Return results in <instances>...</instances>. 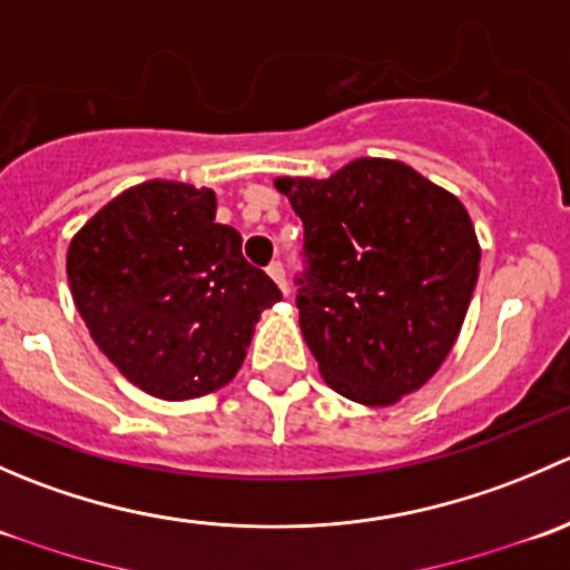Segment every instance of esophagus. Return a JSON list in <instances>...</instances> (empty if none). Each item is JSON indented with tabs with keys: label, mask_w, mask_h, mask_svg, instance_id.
I'll return each instance as SVG.
<instances>
[{
	"label": "esophagus",
	"mask_w": 570,
	"mask_h": 570,
	"mask_svg": "<svg viewBox=\"0 0 570 570\" xmlns=\"http://www.w3.org/2000/svg\"><path fill=\"white\" fill-rule=\"evenodd\" d=\"M267 273H269V278H273L275 284H278L281 289L286 292V273H284V264H281V262H273V264H269V267H267Z\"/></svg>",
	"instance_id": "34e87169"
}]
</instances>
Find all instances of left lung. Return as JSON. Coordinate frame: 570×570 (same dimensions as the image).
<instances>
[{"label":"left lung","mask_w":570,"mask_h":570,"mask_svg":"<svg viewBox=\"0 0 570 570\" xmlns=\"http://www.w3.org/2000/svg\"><path fill=\"white\" fill-rule=\"evenodd\" d=\"M303 220L301 331L327 386L370 407L422 389L450 355L480 275L465 206L396 159L275 178Z\"/></svg>","instance_id":"left-lung-1"}]
</instances>
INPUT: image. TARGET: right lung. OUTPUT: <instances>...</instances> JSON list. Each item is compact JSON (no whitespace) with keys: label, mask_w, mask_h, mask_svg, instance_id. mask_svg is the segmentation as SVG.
Segmentation results:
<instances>
[{"label":"right lung","mask_w":570,"mask_h":570,"mask_svg":"<svg viewBox=\"0 0 570 570\" xmlns=\"http://www.w3.org/2000/svg\"><path fill=\"white\" fill-rule=\"evenodd\" d=\"M215 212L212 189L154 178L109 200L68 245V284L90 336L159 400L232 383L258 317L281 301Z\"/></svg>","instance_id":"add662e5"}]
</instances>
